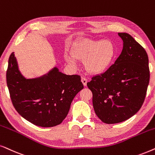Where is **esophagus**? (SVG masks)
I'll return each mask as SVG.
<instances>
[{"label": "esophagus", "instance_id": "1", "mask_svg": "<svg viewBox=\"0 0 155 155\" xmlns=\"http://www.w3.org/2000/svg\"><path fill=\"white\" fill-rule=\"evenodd\" d=\"M81 82H82V84H84V86H86V85H87L88 81H87V79H86L85 77H82L81 78Z\"/></svg>", "mask_w": 155, "mask_h": 155}]
</instances>
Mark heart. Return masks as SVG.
<instances>
[{"label": "heart", "instance_id": "b5f03b06", "mask_svg": "<svg viewBox=\"0 0 155 155\" xmlns=\"http://www.w3.org/2000/svg\"><path fill=\"white\" fill-rule=\"evenodd\" d=\"M71 55H67L68 62L75 64L76 59L84 61L88 73L94 75L103 74L112 64L116 49L112 41L96 40L84 38L73 45Z\"/></svg>", "mask_w": 155, "mask_h": 155}]
</instances>
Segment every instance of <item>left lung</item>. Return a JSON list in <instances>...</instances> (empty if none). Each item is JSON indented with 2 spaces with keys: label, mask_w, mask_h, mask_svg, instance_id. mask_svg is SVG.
<instances>
[{
  "label": "left lung",
  "mask_w": 155,
  "mask_h": 155,
  "mask_svg": "<svg viewBox=\"0 0 155 155\" xmlns=\"http://www.w3.org/2000/svg\"><path fill=\"white\" fill-rule=\"evenodd\" d=\"M118 35L123 41L118 58L106 71L87 83L93 94L95 113L107 124L123 122L137 113L150 81L145 49L130 35L120 32Z\"/></svg>",
  "instance_id": "1"
}]
</instances>
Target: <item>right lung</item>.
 Masks as SVG:
<instances>
[{
  "label": "right lung",
  "mask_w": 155,
  "mask_h": 155,
  "mask_svg": "<svg viewBox=\"0 0 155 155\" xmlns=\"http://www.w3.org/2000/svg\"><path fill=\"white\" fill-rule=\"evenodd\" d=\"M6 81L14 108L22 117L43 127L58 125L67 117L76 94L84 88L79 75H67L54 67L47 74L26 79L12 52Z\"/></svg>",
  "instance_id": "add662e5"
}]
</instances>
